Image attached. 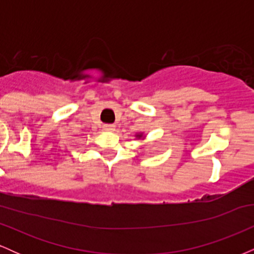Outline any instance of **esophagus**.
<instances>
[{
  "instance_id": "obj_1",
  "label": "esophagus",
  "mask_w": 254,
  "mask_h": 254,
  "mask_svg": "<svg viewBox=\"0 0 254 254\" xmlns=\"http://www.w3.org/2000/svg\"><path fill=\"white\" fill-rule=\"evenodd\" d=\"M103 129L105 131H113V130H115V125H113V124H104Z\"/></svg>"
}]
</instances>
